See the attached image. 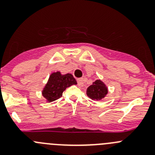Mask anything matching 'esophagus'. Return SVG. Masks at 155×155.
<instances>
[{
    "mask_svg": "<svg viewBox=\"0 0 155 155\" xmlns=\"http://www.w3.org/2000/svg\"><path fill=\"white\" fill-rule=\"evenodd\" d=\"M77 82H78V85H79V86L82 87L84 85V79H78Z\"/></svg>",
    "mask_w": 155,
    "mask_h": 155,
    "instance_id": "esophagus-1",
    "label": "esophagus"
}]
</instances>
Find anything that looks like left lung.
Listing matches in <instances>:
<instances>
[{
	"mask_svg": "<svg viewBox=\"0 0 155 155\" xmlns=\"http://www.w3.org/2000/svg\"><path fill=\"white\" fill-rule=\"evenodd\" d=\"M109 90L105 83L101 79H97L87 88L86 94L93 101H102L107 97Z\"/></svg>",
	"mask_w": 155,
	"mask_h": 155,
	"instance_id": "8db88e82",
	"label": "left lung"
}]
</instances>
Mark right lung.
Returning <instances> with one entry per match:
<instances>
[{"label": "right lung", "mask_w": 155, "mask_h": 155, "mask_svg": "<svg viewBox=\"0 0 155 155\" xmlns=\"http://www.w3.org/2000/svg\"><path fill=\"white\" fill-rule=\"evenodd\" d=\"M73 85H77V82L71 73L61 74L60 71L53 72L42 91V95L47 103L53 102L62 96L67 87Z\"/></svg>", "instance_id": "right-lung-1"}]
</instances>
